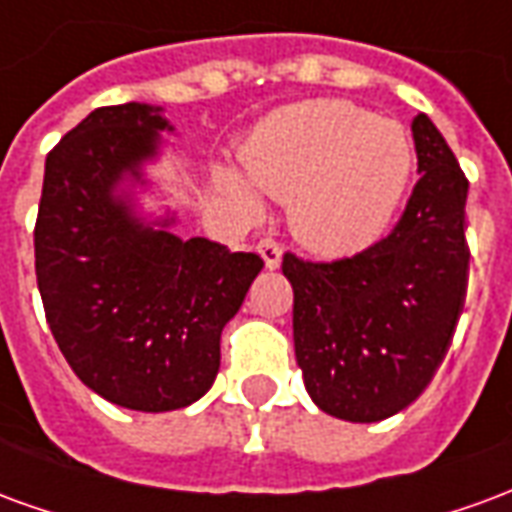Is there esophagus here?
<instances>
[{"label": "esophagus", "instance_id": "esophagus-1", "mask_svg": "<svg viewBox=\"0 0 512 512\" xmlns=\"http://www.w3.org/2000/svg\"><path fill=\"white\" fill-rule=\"evenodd\" d=\"M259 253H262L264 267H267V270H275V267L281 264V253H284V248H281L273 237H262L259 239Z\"/></svg>", "mask_w": 512, "mask_h": 512}]
</instances>
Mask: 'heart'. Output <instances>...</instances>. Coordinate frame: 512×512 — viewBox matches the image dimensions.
I'll list each match as a JSON object with an SVG mask.
<instances>
[{
	"mask_svg": "<svg viewBox=\"0 0 512 512\" xmlns=\"http://www.w3.org/2000/svg\"><path fill=\"white\" fill-rule=\"evenodd\" d=\"M413 162L416 151L400 123L339 99L300 101L273 112L242 146L250 184L292 201V228L317 250L375 242L402 204ZM226 184L250 204L242 181Z\"/></svg>",
	"mask_w": 512,
	"mask_h": 512,
	"instance_id": "obj_1",
	"label": "heart"
}]
</instances>
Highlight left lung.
Instances as JSON below:
<instances>
[{"label": "left lung", "instance_id": "obj_1", "mask_svg": "<svg viewBox=\"0 0 512 512\" xmlns=\"http://www.w3.org/2000/svg\"><path fill=\"white\" fill-rule=\"evenodd\" d=\"M411 132L422 176L389 237L333 262L286 250L281 264L303 383L347 422L389 419L427 389L466 300L469 181L424 112Z\"/></svg>", "mask_w": 512, "mask_h": 512}]
</instances>
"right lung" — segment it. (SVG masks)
Here are the masks:
<instances>
[{"label":"right lung","instance_id":"1","mask_svg":"<svg viewBox=\"0 0 512 512\" xmlns=\"http://www.w3.org/2000/svg\"><path fill=\"white\" fill-rule=\"evenodd\" d=\"M168 121L146 104L99 107L49 151L35 275L60 353L88 389L132 411H176L220 369V333L262 273L256 250L143 226L115 198L157 154Z\"/></svg>","mask_w":512,"mask_h":512}]
</instances>
